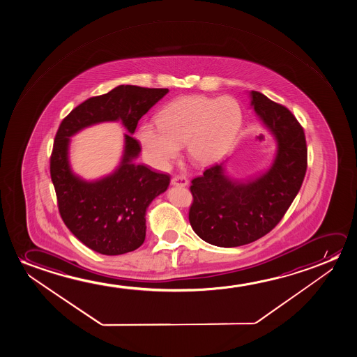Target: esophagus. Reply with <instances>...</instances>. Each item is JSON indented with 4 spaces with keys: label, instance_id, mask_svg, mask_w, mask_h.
I'll list each match as a JSON object with an SVG mask.
<instances>
[{
    "label": "esophagus",
    "instance_id": "obj_1",
    "mask_svg": "<svg viewBox=\"0 0 357 357\" xmlns=\"http://www.w3.org/2000/svg\"><path fill=\"white\" fill-rule=\"evenodd\" d=\"M171 183L172 185L174 186H186L189 184L188 179L181 176H173V178H172Z\"/></svg>",
    "mask_w": 357,
    "mask_h": 357
}]
</instances>
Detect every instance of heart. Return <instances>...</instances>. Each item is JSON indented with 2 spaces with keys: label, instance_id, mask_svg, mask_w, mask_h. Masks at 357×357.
Returning <instances> with one entry per match:
<instances>
[{
  "label": "heart",
  "instance_id": "heart-1",
  "mask_svg": "<svg viewBox=\"0 0 357 357\" xmlns=\"http://www.w3.org/2000/svg\"><path fill=\"white\" fill-rule=\"evenodd\" d=\"M241 122V109L233 98L194 95L168 103L157 114V129L144 124L137 139L156 166H168L184 145L191 162L208 166L229 150Z\"/></svg>",
  "mask_w": 357,
  "mask_h": 357
}]
</instances>
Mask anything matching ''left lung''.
I'll return each mask as SVG.
<instances>
[{"label": "left lung", "instance_id": "8db88e82", "mask_svg": "<svg viewBox=\"0 0 357 357\" xmlns=\"http://www.w3.org/2000/svg\"><path fill=\"white\" fill-rule=\"evenodd\" d=\"M250 98L277 144L271 166L259 176L235 179L227 174V158L191 181V227L220 248L250 244L273 229L298 195L307 168L305 132L293 113L259 91H250Z\"/></svg>", "mask_w": 357, "mask_h": 357}]
</instances>
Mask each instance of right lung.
<instances>
[{"mask_svg": "<svg viewBox=\"0 0 357 357\" xmlns=\"http://www.w3.org/2000/svg\"><path fill=\"white\" fill-rule=\"evenodd\" d=\"M168 91L119 85L80 103L59 126L50 161L59 213L68 229L98 254L116 256L140 248L146 235L147 207L169 185L168 174L137 165L142 147L132 137L139 119ZM103 121H121L126 128L123 158L108 176L86 181L70 167V137Z\"/></svg>", "mask_w": 357, "mask_h": 357, "instance_id": "1", "label": "right lung"}]
</instances>
